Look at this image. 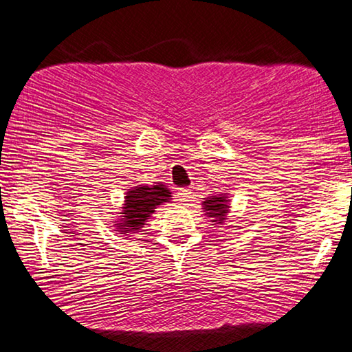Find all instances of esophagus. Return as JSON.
Returning a JSON list of instances; mask_svg holds the SVG:
<instances>
[{
  "label": "esophagus",
  "instance_id": "1",
  "mask_svg": "<svg viewBox=\"0 0 352 352\" xmlns=\"http://www.w3.org/2000/svg\"><path fill=\"white\" fill-rule=\"evenodd\" d=\"M193 196V191L190 188H177V198H179V201H191Z\"/></svg>",
  "mask_w": 352,
  "mask_h": 352
}]
</instances>
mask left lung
<instances>
[{"label": "left lung", "mask_w": 352, "mask_h": 352, "mask_svg": "<svg viewBox=\"0 0 352 352\" xmlns=\"http://www.w3.org/2000/svg\"><path fill=\"white\" fill-rule=\"evenodd\" d=\"M228 199L227 196H210V198H206V201L203 203L206 215L212 219V222L215 223H223L225 217L228 214Z\"/></svg>", "instance_id": "obj_1"}]
</instances>
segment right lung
<instances>
[{
  "mask_svg": "<svg viewBox=\"0 0 352 352\" xmlns=\"http://www.w3.org/2000/svg\"><path fill=\"white\" fill-rule=\"evenodd\" d=\"M170 191L162 184L148 186L138 185L127 191L125 204L122 208V219L116 223L117 230L120 233H135L142 230L144 222L151 217L154 209L159 204L167 203L170 199Z\"/></svg>",
  "mask_w": 352,
  "mask_h": 352,
  "instance_id": "right-lung-1",
  "label": "right lung"
}]
</instances>
